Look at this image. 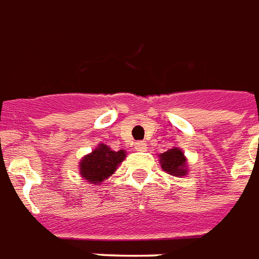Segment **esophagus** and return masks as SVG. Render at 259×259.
Masks as SVG:
<instances>
[{
	"mask_svg": "<svg viewBox=\"0 0 259 259\" xmlns=\"http://www.w3.org/2000/svg\"><path fill=\"white\" fill-rule=\"evenodd\" d=\"M134 148H135V150H138V152H143V150H146V143L142 142V141H138V142H135V145H134Z\"/></svg>",
	"mask_w": 259,
	"mask_h": 259,
	"instance_id": "34e87169",
	"label": "esophagus"
}]
</instances>
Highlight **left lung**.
Here are the masks:
<instances>
[{
	"label": "left lung",
	"instance_id": "1",
	"mask_svg": "<svg viewBox=\"0 0 259 259\" xmlns=\"http://www.w3.org/2000/svg\"><path fill=\"white\" fill-rule=\"evenodd\" d=\"M160 164L165 172L175 175V177H184L188 174L186 157L184 152L178 148H172L160 154Z\"/></svg>",
	"mask_w": 259,
	"mask_h": 259
}]
</instances>
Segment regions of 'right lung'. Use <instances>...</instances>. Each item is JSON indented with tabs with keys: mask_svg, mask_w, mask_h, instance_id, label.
Listing matches in <instances>:
<instances>
[{
	"mask_svg": "<svg viewBox=\"0 0 259 259\" xmlns=\"http://www.w3.org/2000/svg\"><path fill=\"white\" fill-rule=\"evenodd\" d=\"M127 157L125 150L114 152L107 145L101 143L92 153L87 154L80 161V174L90 184L99 185L111 177L117 167Z\"/></svg>",
	"mask_w": 259,
	"mask_h": 259,
	"instance_id": "1",
	"label": "right lung"
}]
</instances>
